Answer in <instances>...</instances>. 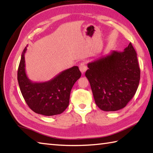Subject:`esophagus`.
<instances>
[{"mask_svg": "<svg viewBox=\"0 0 153 153\" xmlns=\"http://www.w3.org/2000/svg\"><path fill=\"white\" fill-rule=\"evenodd\" d=\"M79 70L80 71L82 72V74H84L86 72V71L87 70V66L84 63H82L81 64L79 65Z\"/></svg>", "mask_w": 153, "mask_h": 153, "instance_id": "obj_1", "label": "esophagus"}]
</instances>
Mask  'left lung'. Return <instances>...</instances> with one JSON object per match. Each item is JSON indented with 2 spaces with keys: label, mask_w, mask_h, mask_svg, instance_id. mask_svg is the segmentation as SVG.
<instances>
[{
  "label": "left lung",
  "mask_w": 153,
  "mask_h": 153,
  "mask_svg": "<svg viewBox=\"0 0 153 153\" xmlns=\"http://www.w3.org/2000/svg\"><path fill=\"white\" fill-rule=\"evenodd\" d=\"M88 79L95 102L105 111L126 107L138 89L140 70L130 42L122 52L112 51L88 63Z\"/></svg>",
  "instance_id": "left-lung-1"
}]
</instances>
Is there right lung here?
<instances>
[{"label":"right lung","instance_id":"1","mask_svg":"<svg viewBox=\"0 0 153 153\" xmlns=\"http://www.w3.org/2000/svg\"><path fill=\"white\" fill-rule=\"evenodd\" d=\"M22 54L18 67L17 80L21 92L27 105L35 112L45 116L59 115L68 107L72 87L81 77L77 66L64 70L45 82H33L25 72V53Z\"/></svg>","mask_w":153,"mask_h":153}]
</instances>
